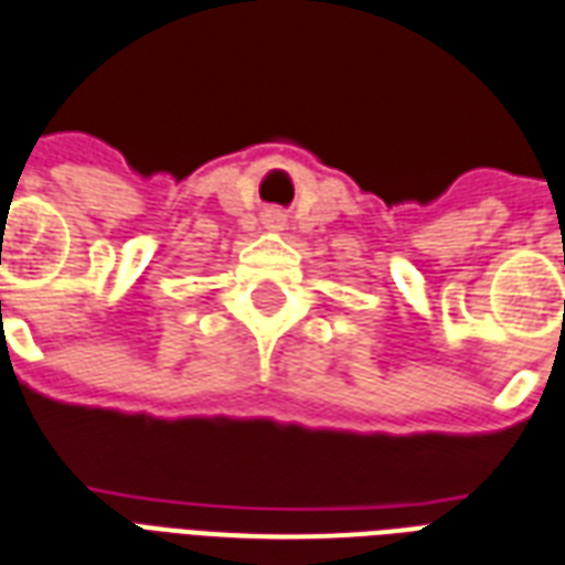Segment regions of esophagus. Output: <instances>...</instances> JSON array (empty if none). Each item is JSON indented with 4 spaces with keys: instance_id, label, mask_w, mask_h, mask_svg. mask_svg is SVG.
Instances as JSON below:
<instances>
[{
    "instance_id": "34e87169",
    "label": "esophagus",
    "mask_w": 565,
    "mask_h": 565,
    "mask_svg": "<svg viewBox=\"0 0 565 565\" xmlns=\"http://www.w3.org/2000/svg\"><path fill=\"white\" fill-rule=\"evenodd\" d=\"M266 224H269L271 230H281L284 227V215L278 212V209H271V212H266Z\"/></svg>"
}]
</instances>
